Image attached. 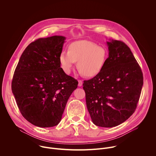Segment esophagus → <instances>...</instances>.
<instances>
[{
  "instance_id": "esophagus-1",
  "label": "esophagus",
  "mask_w": 156,
  "mask_h": 156,
  "mask_svg": "<svg viewBox=\"0 0 156 156\" xmlns=\"http://www.w3.org/2000/svg\"><path fill=\"white\" fill-rule=\"evenodd\" d=\"M83 85V81L82 80H78V86H81Z\"/></svg>"
}]
</instances>
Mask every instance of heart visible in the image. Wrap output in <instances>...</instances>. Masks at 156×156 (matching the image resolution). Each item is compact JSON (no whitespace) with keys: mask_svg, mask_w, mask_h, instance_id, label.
<instances>
[{"mask_svg":"<svg viewBox=\"0 0 156 156\" xmlns=\"http://www.w3.org/2000/svg\"><path fill=\"white\" fill-rule=\"evenodd\" d=\"M107 60L106 50L96 44L86 40L71 43L69 51H63L59 62L63 70L70 73L75 62L80 72L87 77L97 75L102 70Z\"/></svg>","mask_w":156,"mask_h":156,"instance_id":"heart-1","label":"heart"}]
</instances>
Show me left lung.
<instances>
[{
  "instance_id": "1",
  "label": "left lung",
  "mask_w": 156,
  "mask_h": 156,
  "mask_svg": "<svg viewBox=\"0 0 156 156\" xmlns=\"http://www.w3.org/2000/svg\"><path fill=\"white\" fill-rule=\"evenodd\" d=\"M108 57L102 70L84 81L86 102L93 123L111 128L126 121L136 108L142 87L141 69L121 41L107 42Z\"/></svg>"
}]
</instances>
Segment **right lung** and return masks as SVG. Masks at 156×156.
<instances>
[{
  "mask_svg": "<svg viewBox=\"0 0 156 156\" xmlns=\"http://www.w3.org/2000/svg\"><path fill=\"white\" fill-rule=\"evenodd\" d=\"M65 37L39 38L21 55L12 81V91L23 117L31 124L52 127L60 122L78 82L60 67L59 56Z\"/></svg>",
  "mask_w": 156,
  "mask_h": 156,
  "instance_id": "obj_1",
  "label": "right lung"
}]
</instances>
